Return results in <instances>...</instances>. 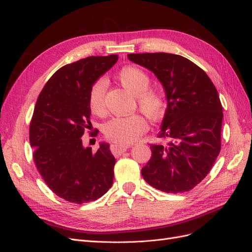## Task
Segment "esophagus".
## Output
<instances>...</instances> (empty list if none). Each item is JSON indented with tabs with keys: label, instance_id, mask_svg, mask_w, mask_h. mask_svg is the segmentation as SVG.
I'll return each mask as SVG.
<instances>
[{
	"label": "esophagus",
	"instance_id": "34e87169",
	"mask_svg": "<svg viewBox=\"0 0 252 252\" xmlns=\"http://www.w3.org/2000/svg\"><path fill=\"white\" fill-rule=\"evenodd\" d=\"M128 148H130V146H126V145H119V144H114L111 145L110 150L114 155H120L122 154L123 152H125Z\"/></svg>",
	"mask_w": 252,
	"mask_h": 252
}]
</instances>
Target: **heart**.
Returning <instances> with one entry per match:
<instances>
[{
	"mask_svg": "<svg viewBox=\"0 0 252 252\" xmlns=\"http://www.w3.org/2000/svg\"><path fill=\"white\" fill-rule=\"evenodd\" d=\"M118 79L125 89L131 92L138 106L150 119L162 117L167 108V100L163 92L158 86H150V77L142 68L126 65L118 74ZM106 80L98 79L93 83L89 94V106L94 115L101 116L105 110ZM148 125L142 115L116 117L104 126V134L119 145H127L143 134Z\"/></svg>",
	"mask_w": 252,
	"mask_h": 252,
	"instance_id": "heart-1",
	"label": "heart"
}]
</instances>
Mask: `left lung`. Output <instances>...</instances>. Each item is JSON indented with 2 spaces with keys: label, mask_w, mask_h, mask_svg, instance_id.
Returning a JSON list of instances; mask_svg holds the SVG:
<instances>
[{
  "label": "left lung",
  "mask_w": 252,
  "mask_h": 252,
  "mask_svg": "<svg viewBox=\"0 0 252 252\" xmlns=\"http://www.w3.org/2000/svg\"><path fill=\"white\" fill-rule=\"evenodd\" d=\"M158 77L168 102L152 156L142 169L148 184L166 193H184L209 174L221 150L222 105L214 83L188 58L169 53L128 54Z\"/></svg>",
  "instance_id": "obj_1"
}]
</instances>
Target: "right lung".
<instances>
[{"label":"right lung","mask_w":252,"mask_h":252,"mask_svg":"<svg viewBox=\"0 0 252 252\" xmlns=\"http://www.w3.org/2000/svg\"><path fill=\"white\" fill-rule=\"evenodd\" d=\"M118 62V55L90 56L60 67L43 86L30 122L33 159L57 196L77 204L102 197L114 181L115 156L101 143L83 147L90 130L89 94L93 83Z\"/></svg>","instance_id":"add662e5"}]
</instances>
